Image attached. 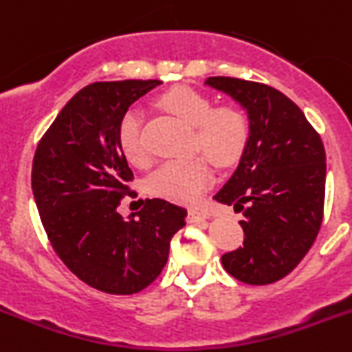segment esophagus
<instances>
[{"instance_id": "1", "label": "esophagus", "mask_w": 352, "mask_h": 352, "mask_svg": "<svg viewBox=\"0 0 352 352\" xmlns=\"http://www.w3.org/2000/svg\"><path fill=\"white\" fill-rule=\"evenodd\" d=\"M189 222H199V221H206L210 219V213L206 210H198V208H191L189 210V215H187Z\"/></svg>"}]
</instances>
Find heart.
Masks as SVG:
<instances>
[{
  "mask_svg": "<svg viewBox=\"0 0 352 352\" xmlns=\"http://www.w3.org/2000/svg\"><path fill=\"white\" fill-rule=\"evenodd\" d=\"M157 104L189 126H195L192 147L203 151L221 168L236 165L250 144L252 123L234 104L217 106L208 95L191 87H175ZM118 146L131 165L146 166L149 154L142 139V114L130 109L118 124ZM213 170L205 156L168 161L147 179V192L175 203H195L212 186Z\"/></svg>",
  "mask_w": 352,
  "mask_h": 352,
  "instance_id": "1",
  "label": "heart"
}]
</instances>
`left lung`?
<instances>
[{
	"instance_id": "obj_1",
	"label": "left lung",
	"mask_w": 352,
	"mask_h": 352,
	"mask_svg": "<svg viewBox=\"0 0 352 352\" xmlns=\"http://www.w3.org/2000/svg\"><path fill=\"white\" fill-rule=\"evenodd\" d=\"M248 113L250 144L215 198L243 212L241 248L222 255L236 280L269 285L305 257L323 221L327 156L321 137L297 104L255 81L213 76L205 81Z\"/></svg>"
}]
</instances>
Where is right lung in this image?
Instances as JSON below:
<instances>
[{
    "label": "right lung",
    "instance_id": "obj_1",
    "mask_svg": "<svg viewBox=\"0 0 352 352\" xmlns=\"http://www.w3.org/2000/svg\"><path fill=\"white\" fill-rule=\"evenodd\" d=\"M157 85L124 80L81 88L45 131L32 160V195L55 254L81 281L106 294L149 287L168 261L170 239L186 226L187 210L166 199H146L130 219L118 212L133 192L118 124Z\"/></svg>",
    "mask_w": 352,
    "mask_h": 352
}]
</instances>
